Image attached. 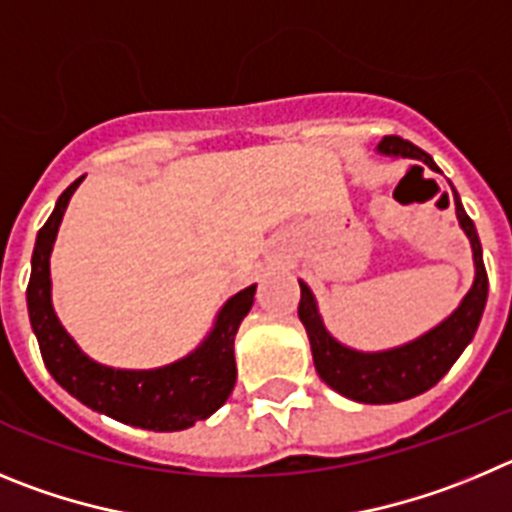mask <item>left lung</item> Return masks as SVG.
I'll return each mask as SVG.
<instances>
[{
  "label": "left lung",
  "mask_w": 512,
  "mask_h": 512,
  "mask_svg": "<svg viewBox=\"0 0 512 512\" xmlns=\"http://www.w3.org/2000/svg\"><path fill=\"white\" fill-rule=\"evenodd\" d=\"M377 153L385 155V158L418 160L434 173H441L431 155L423 153L421 147L403 140V137H382ZM413 170L423 168L411 165V173ZM451 191H454V186H451ZM454 206H457L459 227L472 245L474 283L467 290V296L462 298V303L441 324L428 329L413 342L393 349H380V352H359V349L347 347L329 334L311 288L303 280H298V285H301L298 319L306 326L316 372L331 390L349 400L370 405L400 403V400L416 398V395L434 388L436 382L451 370V365L457 362L459 354L467 349V344L472 342L487 303V273L485 262H482L480 237H477L474 222L464 211L457 191H454Z\"/></svg>",
  "instance_id": "8db88e82"
}]
</instances>
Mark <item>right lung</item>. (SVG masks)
Returning <instances> with one entry per match:
<instances>
[{"label":"right lung","mask_w":512,"mask_h":512,"mask_svg":"<svg viewBox=\"0 0 512 512\" xmlns=\"http://www.w3.org/2000/svg\"><path fill=\"white\" fill-rule=\"evenodd\" d=\"M84 178L73 181L61 199L55 201L53 214L38 232L32 250V273L27 283V313L40 354L53 380L76 400L96 413L119 423L147 431H183L196 421L216 413L232 395L237 382L234 362V336L239 324L255 303V288L239 290L229 298L214 326L199 347L170 365L153 370H114L99 365L73 342L63 329L53 308V283H50V252H53L58 227L68 209L73 191Z\"/></svg>","instance_id":"1"}]
</instances>
